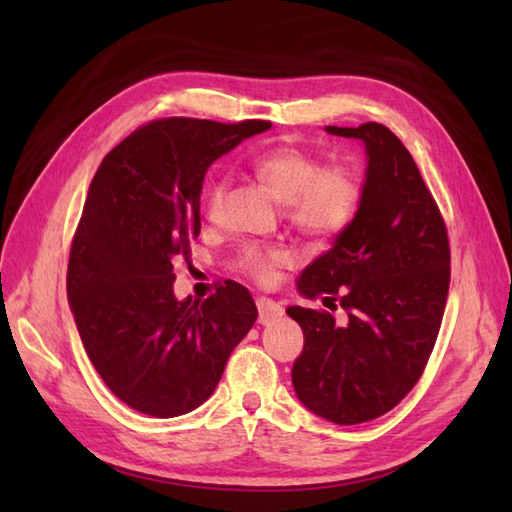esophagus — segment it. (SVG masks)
<instances>
[{
  "instance_id": "esophagus-1",
  "label": "esophagus",
  "mask_w": 512,
  "mask_h": 512,
  "mask_svg": "<svg viewBox=\"0 0 512 512\" xmlns=\"http://www.w3.org/2000/svg\"><path fill=\"white\" fill-rule=\"evenodd\" d=\"M257 310H259V323L262 325H268L273 323L275 319H279L281 314H284V310H281L279 303H275L273 299H266V297H259L257 299Z\"/></svg>"
}]
</instances>
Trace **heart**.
<instances>
[{"instance_id": "b5f03b06", "label": "heart", "mask_w": 512, "mask_h": 512, "mask_svg": "<svg viewBox=\"0 0 512 512\" xmlns=\"http://www.w3.org/2000/svg\"><path fill=\"white\" fill-rule=\"evenodd\" d=\"M250 169L286 202V220L303 237L330 242L350 228L363 202V182L347 165H323L321 156L297 145H275L250 160ZM226 182L217 180L206 195V213L213 215L222 202ZM284 248L246 244L237 253L235 266L259 284H268L275 270L286 266Z\"/></svg>"}]
</instances>
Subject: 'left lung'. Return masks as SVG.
<instances>
[{"label": "left lung", "instance_id": "left-lung-1", "mask_svg": "<svg viewBox=\"0 0 512 512\" xmlns=\"http://www.w3.org/2000/svg\"><path fill=\"white\" fill-rule=\"evenodd\" d=\"M363 140L367 173L356 220L303 270L297 288L345 312L290 306L303 330L297 398L317 416H383L418 383L436 345L451 281L447 224L400 138L380 123L325 127Z\"/></svg>", "mask_w": 512, "mask_h": 512}]
</instances>
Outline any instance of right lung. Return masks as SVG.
<instances>
[{"instance_id": "add662e5", "label": "right lung", "mask_w": 512, "mask_h": 512, "mask_svg": "<svg viewBox=\"0 0 512 512\" xmlns=\"http://www.w3.org/2000/svg\"><path fill=\"white\" fill-rule=\"evenodd\" d=\"M268 121L160 118L101 162L70 248L68 299L85 352L125 405L154 418L189 413L220 383L257 319L237 281L204 301L173 295L176 259L200 233L204 173Z\"/></svg>"}]
</instances>
